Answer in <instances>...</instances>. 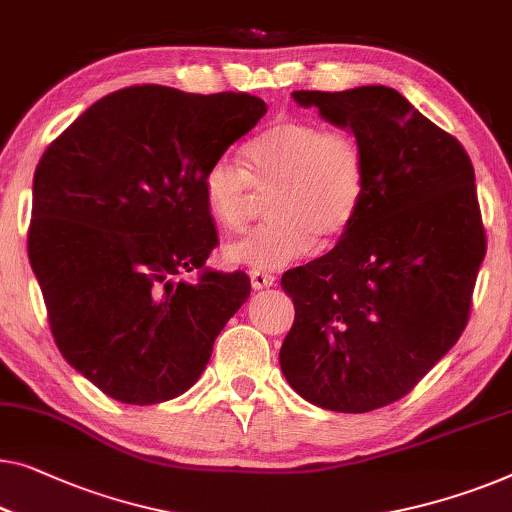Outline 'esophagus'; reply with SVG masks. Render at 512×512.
Returning <instances> with one entry per match:
<instances>
[{
    "label": "esophagus",
    "instance_id": "1",
    "mask_svg": "<svg viewBox=\"0 0 512 512\" xmlns=\"http://www.w3.org/2000/svg\"><path fill=\"white\" fill-rule=\"evenodd\" d=\"M249 279H251V286H254V291H263V288H270L274 284V274L261 272V270H251Z\"/></svg>",
    "mask_w": 512,
    "mask_h": 512
}]
</instances>
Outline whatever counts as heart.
Wrapping results in <instances>:
<instances>
[{
  "label": "heart",
  "instance_id": "obj_1",
  "mask_svg": "<svg viewBox=\"0 0 512 512\" xmlns=\"http://www.w3.org/2000/svg\"><path fill=\"white\" fill-rule=\"evenodd\" d=\"M254 189L270 194L268 226L226 244L224 256L251 270H279L314 249L316 238H344L365 201L367 168L360 145L342 131L307 120H281L247 147V168L231 154L203 175L212 219L228 233L247 228Z\"/></svg>",
  "mask_w": 512,
  "mask_h": 512
}]
</instances>
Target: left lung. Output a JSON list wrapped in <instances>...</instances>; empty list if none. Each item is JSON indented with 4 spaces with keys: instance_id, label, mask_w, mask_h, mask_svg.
Returning <instances> with one entry per match:
<instances>
[{
    "instance_id": "8db88e82",
    "label": "left lung",
    "mask_w": 512,
    "mask_h": 512,
    "mask_svg": "<svg viewBox=\"0 0 512 512\" xmlns=\"http://www.w3.org/2000/svg\"><path fill=\"white\" fill-rule=\"evenodd\" d=\"M293 99L353 133L367 189L335 249L281 277L295 321L279 365L314 406L367 413L411 392L464 332L485 258L476 175L464 147L392 87Z\"/></svg>"
}]
</instances>
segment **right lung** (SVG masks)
I'll use <instances>...</instances> for the list:
<instances>
[{
  "mask_svg": "<svg viewBox=\"0 0 512 512\" xmlns=\"http://www.w3.org/2000/svg\"><path fill=\"white\" fill-rule=\"evenodd\" d=\"M268 113L249 94L136 85L103 96L36 166L29 263L59 353L108 397L159 404L201 379L249 298L242 270H201L217 247L203 175Z\"/></svg>",
  "mask_w": 512,
  "mask_h": 512,
  "instance_id": "1",
  "label": "right lung"
}]
</instances>
